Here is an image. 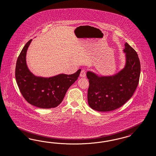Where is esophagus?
Wrapping results in <instances>:
<instances>
[{
	"instance_id": "1",
	"label": "esophagus",
	"mask_w": 156,
	"mask_h": 156,
	"mask_svg": "<svg viewBox=\"0 0 156 156\" xmlns=\"http://www.w3.org/2000/svg\"><path fill=\"white\" fill-rule=\"evenodd\" d=\"M86 76V72L85 71V70H82L80 71V76L82 77V78H85Z\"/></svg>"
}]
</instances>
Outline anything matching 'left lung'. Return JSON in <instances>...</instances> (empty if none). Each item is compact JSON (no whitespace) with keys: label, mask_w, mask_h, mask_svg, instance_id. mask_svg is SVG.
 Instances as JSON below:
<instances>
[{"label":"left lung","mask_w":156,"mask_h":156,"mask_svg":"<svg viewBox=\"0 0 156 156\" xmlns=\"http://www.w3.org/2000/svg\"><path fill=\"white\" fill-rule=\"evenodd\" d=\"M125 65L112 76H99L88 71L89 82L87 101L90 108L98 112H110L121 107L134 94L139 82L141 66L136 51L128 43L123 50Z\"/></svg>","instance_id":"8db88e82"}]
</instances>
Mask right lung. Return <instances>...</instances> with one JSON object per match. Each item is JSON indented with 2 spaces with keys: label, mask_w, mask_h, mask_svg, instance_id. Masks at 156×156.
<instances>
[{
  "label": "right lung",
  "mask_w": 156,
  "mask_h": 156,
  "mask_svg": "<svg viewBox=\"0 0 156 156\" xmlns=\"http://www.w3.org/2000/svg\"><path fill=\"white\" fill-rule=\"evenodd\" d=\"M32 41L24 46L18 58L15 68V78L19 90L29 104L42 109L58 106L64 98L69 88L80 76L81 70L74 74H59L50 77L34 75L28 69L26 54Z\"/></svg>",
  "instance_id": "1"
}]
</instances>
